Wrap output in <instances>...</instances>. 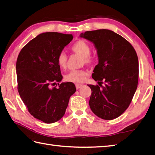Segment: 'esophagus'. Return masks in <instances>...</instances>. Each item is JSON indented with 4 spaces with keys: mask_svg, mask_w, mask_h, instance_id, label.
I'll use <instances>...</instances> for the list:
<instances>
[{
    "mask_svg": "<svg viewBox=\"0 0 155 155\" xmlns=\"http://www.w3.org/2000/svg\"><path fill=\"white\" fill-rule=\"evenodd\" d=\"M83 84H76V89H80V88L81 87H83Z\"/></svg>",
    "mask_w": 155,
    "mask_h": 155,
    "instance_id": "esophagus-1",
    "label": "esophagus"
}]
</instances>
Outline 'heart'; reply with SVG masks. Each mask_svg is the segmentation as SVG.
I'll return each instance as SVG.
<instances>
[{
  "instance_id": "1",
  "label": "heart",
  "mask_w": 155,
  "mask_h": 155,
  "mask_svg": "<svg viewBox=\"0 0 155 155\" xmlns=\"http://www.w3.org/2000/svg\"><path fill=\"white\" fill-rule=\"evenodd\" d=\"M71 50L74 53L78 54L83 57V63L85 64H89L92 62L93 58L90 56L91 47L86 41L84 40H79L72 45ZM67 62V56L66 54L62 51L58 54L57 56V63L59 67L62 69L66 68ZM88 76V72L83 70H75L72 71L65 76V80L68 82L74 83H79L83 82Z\"/></svg>"
}]
</instances>
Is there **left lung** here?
Returning a JSON list of instances; mask_svg holds the SVG:
<instances>
[{"instance_id": "1", "label": "left lung", "mask_w": 155, "mask_h": 155, "mask_svg": "<svg viewBox=\"0 0 155 155\" xmlns=\"http://www.w3.org/2000/svg\"><path fill=\"white\" fill-rule=\"evenodd\" d=\"M80 37L92 42L98 56L92 78L101 87L88 84L92 91L91 110L101 119L114 120L128 107L137 89V54L126 39L111 30L85 31Z\"/></svg>"}]
</instances>
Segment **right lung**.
Wrapping results in <instances>:
<instances>
[{
    "mask_svg": "<svg viewBox=\"0 0 155 155\" xmlns=\"http://www.w3.org/2000/svg\"><path fill=\"white\" fill-rule=\"evenodd\" d=\"M72 39L71 34L41 33L22 48L17 58L19 95L31 115L46 124L61 119L70 97L76 91L74 84L71 82L50 88L62 79L57 56Z\"/></svg>",
    "mask_w": 155,
    "mask_h": 155,
    "instance_id": "obj_1",
    "label": "right lung"
}]
</instances>
